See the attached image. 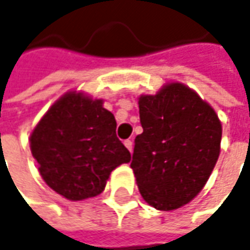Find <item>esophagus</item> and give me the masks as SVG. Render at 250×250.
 Listing matches in <instances>:
<instances>
[{
	"mask_svg": "<svg viewBox=\"0 0 250 250\" xmlns=\"http://www.w3.org/2000/svg\"><path fill=\"white\" fill-rule=\"evenodd\" d=\"M124 145H125V147L128 148L129 151L132 152V150H133V142H132V140H125V143H124Z\"/></svg>",
	"mask_w": 250,
	"mask_h": 250,
	"instance_id": "obj_1",
	"label": "esophagus"
}]
</instances>
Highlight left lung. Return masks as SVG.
<instances>
[{"label":"left lung","instance_id":"obj_1","mask_svg":"<svg viewBox=\"0 0 250 250\" xmlns=\"http://www.w3.org/2000/svg\"><path fill=\"white\" fill-rule=\"evenodd\" d=\"M143 133L135 139L130 168L148 205L175 210L195 198L215 168L222 122L212 105L182 82L139 98Z\"/></svg>","mask_w":250,"mask_h":250}]
</instances>
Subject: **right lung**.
<instances>
[{
    "mask_svg": "<svg viewBox=\"0 0 250 250\" xmlns=\"http://www.w3.org/2000/svg\"><path fill=\"white\" fill-rule=\"evenodd\" d=\"M115 129L117 121L102 99L78 90L64 93L30 135L43 182L70 201L99 195L114 169L130 161Z\"/></svg>",
    "mask_w": 250,
    "mask_h": 250,
    "instance_id": "obj_1",
    "label": "right lung"
}]
</instances>
